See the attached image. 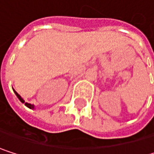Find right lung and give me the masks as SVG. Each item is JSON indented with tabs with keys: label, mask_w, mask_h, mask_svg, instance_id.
<instances>
[{
	"label": "right lung",
	"mask_w": 154,
	"mask_h": 154,
	"mask_svg": "<svg viewBox=\"0 0 154 154\" xmlns=\"http://www.w3.org/2000/svg\"><path fill=\"white\" fill-rule=\"evenodd\" d=\"M14 92L15 93V95L17 96V98H18L19 99V100H20V102L22 103H25V105L26 106V107H28L29 109H34L35 108V105H33V104H31V103H25V100H24V99L18 94V93H17L14 90Z\"/></svg>",
	"instance_id": "right-lung-1"
}]
</instances>
